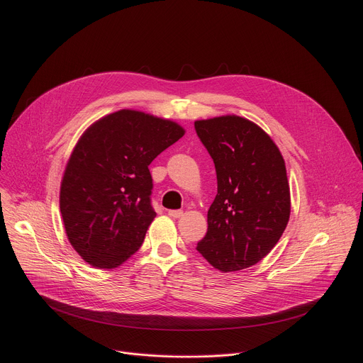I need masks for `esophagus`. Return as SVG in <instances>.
Returning <instances> with one entry per match:
<instances>
[{
  "mask_svg": "<svg viewBox=\"0 0 363 363\" xmlns=\"http://www.w3.org/2000/svg\"><path fill=\"white\" fill-rule=\"evenodd\" d=\"M182 214H184V213H182L181 210H169V211H168V216L172 217V218H179V217H182Z\"/></svg>",
  "mask_w": 363,
  "mask_h": 363,
  "instance_id": "34e87169",
  "label": "esophagus"
}]
</instances>
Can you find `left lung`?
<instances>
[{
	"label": "left lung",
	"mask_w": 363,
	"mask_h": 363,
	"mask_svg": "<svg viewBox=\"0 0 363 363\" xmlns=\"http://www.w3.org/2000/svg\"><path fill=\"white\" fill-rule=\"evenodd\" d=\"M195 130L218 185L196 250L220 272L251 267L279 242L290 218L284 160L260 126L235 115L196 121Z\"/></svg>",
	"instance_id": "left-lung-1"
}]
</instances>
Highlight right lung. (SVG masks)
Segmentation results:
<instances>
[{
  "label": "right lung",
  "mask_w": 363,
  "mask_h": 363,
  "mask_svg": "<svg viewBox=\"0 0 363 363\" xmlns=\"http://www.w3.org/2000/svg\"><path fill=\"white\" fill-rule=\"evenodd\" d=\"M178 123L122 109L94 122L76 143L60 186L67 238L97 269L135 254L157 217L150 162L184 136Z\"/></svg>",
  "instance_id": "add662e5"
}]
</instances>
